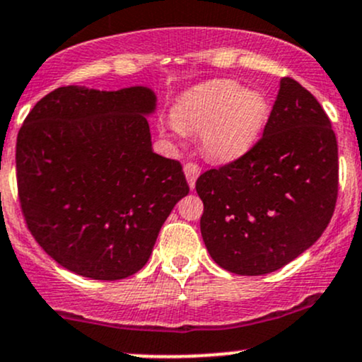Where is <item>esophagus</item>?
Instances as JSON below:
<instances>
[{
  "mask_svg": "<svg viewBox=\"0 0 362 362\" xmlns=\"http://www.w3.org/2000/svg\"><path fill=\"white\" fill-rule=\"evenodd\" d=\"M184 173H185L187 182H189V187L194 190L195 180H197V177L201 175V168H199V165H195V163H185Z\"/></svg>",
  "mask_w": 362,
  "mask_h": 362,
  "instance_id": "obj_1",
  "label": "esophagus"
}]
</instances>
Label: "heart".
Here are the masks:
<instances>
[{"label": "heart", "mask_w": 362, "mask_h": 362, "mask_svg": "<svg viewBox=\"0 0 362 362\" xmlns=\"http://www.w3.org/2000/svg\"><path fill=\"white\" fill-rule=\"evenodd\" d=\"M269 103L259 90L240 88L235 80H213L190 90L172 110V131H201V146L218 161L247 155L262 134Z\"/></svg>", "instance_id": "1"}]
</instances>
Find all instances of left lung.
I'll return each mask as SVG.
<instances>
[{
    "label": "left lung",
    "instance_id": "1",
    "mask_svg": "<svg viewBox=\"0 0 362 362\" xmlns=\"http://www.w3.org/2000/svg\"><path fill=\"white\" fill-rule=\"evenodd\" d=\"M339 151L330 119L293 78H282L264 136L247 155L195 182L201 233L224 271L264 276L308 250L334 214Z\"/></svg>",
    "mask_w": 362,
    "mask_h": 362
}]
</instances>
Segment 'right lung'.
<instances>
[{
	"label": "right lung",
	"instance_id": "obj_1",
	"mask_svg": "<svg viewBox=\"0 0 362 362\" xmlns=\"http://www.w3.org/2000/svg\"><path fill=\"white\" fill-rule=\"evenodd\" d=\"M148 86L45 95L16 138L22 213L35 242L78 276L117 281L144 267L172 209L189 194L177 160L151 148Z\"/></svg>",
	"mask_w": 362,
	"mask_h": 362
}]
</instances>
